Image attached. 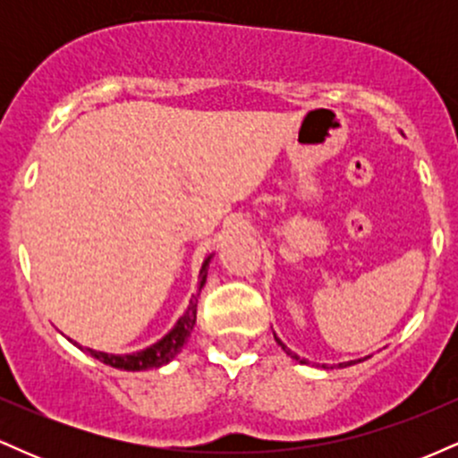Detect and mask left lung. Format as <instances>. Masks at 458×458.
<instances>
[{"instance_id":"1","label":"left lung","mask_w":458,"mask_h":458,"mask_svg":"<svg viewBox=\"0 0 458 458\" xmlns=\"http://www.w3.org/2000/svg\"><path fill=\"white\" fill-rule=\"evenodd\" d=\"M276 343L277 344H280L282 346V349H284V353H286V355H291L293 357V360H297V361H301V364H308V361L306 360H301V357H299V355H295V353H293V351L291 349H288V346L286 344H284L282 343V340L280 338H277V335H276ZM364 360H366V357H364ZM364 360H357V361H364ZM355 364V361H346V364H338L340 368H344V366H353ZM323 368H327V364H323ZM331 368H335V366H331Z\"/></svg>"}]
</instances>
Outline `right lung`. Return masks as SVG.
I'll list each match as a JSON object with an SVG mask.
<instances>
[{"mask_svg": "<svg viewBox=\"0 0 458 458\" xmlns=\"http://www.w3.org/2000/svg\"><path fill=\"white\" fill-rule=\"evenodd\" d=\"M208 262H211V256L204 260L202 271H199L198 293L191 297V301H189L185 314L178 318V323L174 325V327H172L170 334L163 335L159 343H155L152 346H148V349L138 351V353H131V355H112V353H101V351L88 349V351H90V355L97 357V360L103 361V364H107L112 368H120V370H148V368H159L163 364H167L170 360H174V357L181 353L182 344L187 343L189 335H191L193 325H196L198 297H199V291H202L204 282H207ZM79 349L83 351V346H79Z\"/></svg>", "mask_w": 458, "mask_h": 458, "instance_id": "1", "label": "right lung"}]
</instances>
